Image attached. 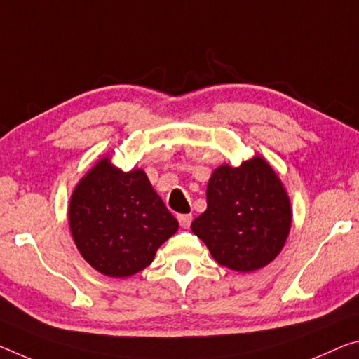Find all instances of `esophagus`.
<instances>
[{
    "label": "esophagus",
    "instance_id": "34e87169",
    "mask_svg": "<svg viewBox=\"0 0 359 359\" xmlns=\"http://www.w3.org/2000/svg\"><path fill=\"white\" fill-rule=\"evenodd\" d=\"M177 219H179V224H180L182 229H189L193 217H191V214H180Z\"/></svg>",
    "mask_w": 359,
    "mask_h": 359
}]
</instances>
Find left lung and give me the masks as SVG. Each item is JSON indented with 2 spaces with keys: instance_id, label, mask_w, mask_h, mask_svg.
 Here are the masks:
<instances>
[{
  "instance_id": "1",
  "label": "left lung",
  "mask_w": 359,
  "mask_h": 359,
  "mask_svg": "<svg viewBox=\"0 0 359 359\" xmlns=\"http://www.w3.org/2000/svg\"><path fill=\"white\" fill-rule=\"evenodd\" d=\"M206 198L208 209L191 222V231L217 264L246 273L280 254L291 229V201L264 158L215 169Z\"/></svg>"
}]
</instances>
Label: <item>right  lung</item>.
<instances>
[{"mask_svg": "<svg viewBox=\"0 0 359 359\" xmlns=\"http://www.w3.org/2000/svg\"><path fill=\"white\" fill-rule=\"evenodd\" d=\"M68 220L83 257L113 278L149 266L158 248L179 229L144 170L123 172L108 158L100 159L78 184Z\"/></svg>", "mask_w": 359, "mask_h": 359, "instance_id": "right-lung-1", "label": "right lung"}]
</instances>
